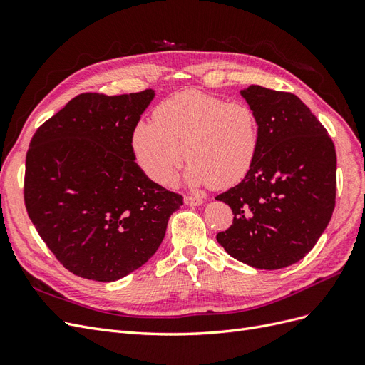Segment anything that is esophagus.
I'll use <instances>...</instances> for the list:
<instances>
[{"label": "esophagus", "mask_w": 365, "mask_h": 365, "mask_svg": "<svg viewBox=\"0 0 365 365\" xmlns=\"http://www.w3.org/2000/svg\"><path fill=\"white\" fill-rule=\"evenodd\" d=\"M184 202L185 205H190V207H197V205H202L204 200L200 196H185L184 197Z\"/></svg>", "instance_id": "esophagus-1"}]
</instances>
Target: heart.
Segmentation results:
<instances>
[{"instance_id":"obj_1","label":"heart","mask_w":365,"mask_h":365,"mask_svg":"<svg viewBox=\"0 0 365 365\" xmlns=\"http://www.w3.org/2000/svg\"><path fill=\"white\" fill-rule=\"evenodd\" d=\"M257 146V118L247 103L196 90L164 101L152 121H138L132 132L140 168L163 185L175 182L184 155L190 185H235L251 169Z\"/></svg>"}]
</instances>
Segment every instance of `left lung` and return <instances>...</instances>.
I'll list each match as a JSON object with an SVG mask.
<instances>
[{
	"mask_svg": "<svg viewBox=\"0 0 365 365\" xmlns=\"http://www.w3.org/2000/svg\"><path fill=\"white\" fill-rule=\"evenodd\" d=\"M240 96L256 114L259 146L245 178L216 196L235 215L216 239L252 268L282 269L314 248L332 217L336 152L297 96L259 85Z\"/></svg>",
	"mask_w": 365,
	"mask_h": 365,
	"instance_id": "8db88e82",
	"label": "left lung"
}]
</instances>
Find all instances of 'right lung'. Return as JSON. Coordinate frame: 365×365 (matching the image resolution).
<instances>
[{"label": "right lung", "mask_w": 365, "mask_h": 365, "mask_svg": "<svg viewBox=\"0 0 365 365\" xmlns=\"http://www.w3.org/2000/svg\"><path fill=\"white\" fill-rule=\"evenodd\" d=\"M155 97L146 90L74 97L33 135L26 158L29 217L70 272L115 282L160 248L182 196L135 163L132 132Z\"/></svg>", "instance_id": "add662e5"}]
</instances>
